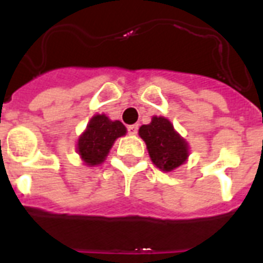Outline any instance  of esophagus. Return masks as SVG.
<instances>
[{
	"instance_id": "1",
	"label": "esophagus",
	"mask_w": 263,
	"mask_h": 263,
	"mask_svg": "<svg viewBox=\"0 0 263 263\" xmlns=\"http://www.w3.org/2000/svg\"><path fill=\"white\" fill-rule=\"evenodd\" d=\"M127 133L132 134V136H136V134L138 133V125H129V126H127Z\"/></svg>"
}]
</instances>
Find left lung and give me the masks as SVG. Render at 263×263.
Wrapping results in <instances>:
<instances>
[{"label":"left lung","mask_w":263,"mask_h":263,"mask_svg":"<svg viewBox=\"0 0 263 263\" xmlns=\"http://www.w3.org/2000/svg\"><path fill=\"white\" fill-rule=\"evenodd\" d=\"M139 136L146 142L148 155L158 168L171 171L187 159V142L167 118L153 117L150 124L139 127Z\"/></svg>","instance_id":"1"}]
</instances>
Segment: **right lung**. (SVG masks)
Returning a JSON list of instances; mask_svg holds the SVG:
<instances>
[{"instance_id":"add662e5","label":"right lung","mask_w":263,"mask_h":263,"mask_svg":"<svg viewBox=\"0 0 263 263\" xmlns=\"http://www.w3.org/2000/svg\"><path fill=\"white\" fill-rule=\"evenodd\" d=\"M125 133L126 127L120 121H110L104 115L95 116L79 138V154L88 166L103 163L116 139Z\"/></svg>"}]
</instances>
